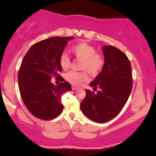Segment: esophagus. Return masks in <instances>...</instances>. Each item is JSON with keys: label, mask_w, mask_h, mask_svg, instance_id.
Masks as SVG:
<instances>
[{"label": "esophagus", "mask_w": 156, "mask_h": 156, "mask_svg": "<svg viewBox=\"0 0 156 156\" xmlns=\"http://www.w3.org/2000/svg\"><path fill=\"white\" fill-rule=\"evenodd\" d=\"M72 90H76V89H78V87H77V86H75V85H72Z\"/></svg>", "instance_id": "esophagus-1"}]
</instances>
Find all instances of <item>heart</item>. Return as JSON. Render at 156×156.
<instances>
[{"label":"heart","instance_id":"obj_1","mask_svg":"<svg viewBox=\"0 0 156 156\" xmlns=\"http://www.w3.org/2000/svg\"><path fill=\"white\" fill-rule=\"evenodd\" d=\"M70 52L77 59L81 60L79 69L82 72H69L66 75V79L74 85H80L88 80L87 72L92 76H97L103 71L105 66V57L97 53V49L85 42L73 45ZM59 64L61 69L67 70L71 66V60L65 53L60 55Z\"/></svg>","mask_w":156,"mask_h":156}]
</instances>
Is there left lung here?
<instances>
[{
	"label": "left lung",
	"mask_w": 156,
	"mask_h": 156,
	"mask_svg": "<svg viewBox=\"0 0 156 156\" xmlns=\"http://www.w3.org/2000/svg\"><path fill=\"white\" fill-rule=\"evenodd\" d=\"M103 52L104 68L90 84L94 91L86 90L81 103L82 112L97 123L108 122L118 115L133 86L131 66L125 53L111 45L103 47Z\"/></svg>",
	"instance_id": "8db88e82"
}]
</instances>
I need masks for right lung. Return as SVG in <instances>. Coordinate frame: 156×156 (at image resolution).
<instances>
[{"instance_id":"1","label":"right lung","mask_w":156,"mask_h":156,"mask_svg":"<svg viewBox=\"0 0 156 156\" xmlns=\"http://www.w3.org/2000/svg\"><path fill=\"white\" fill-rule=\"evenodd\" d=\"M73 37H52L31 46L22 61L18 74L19 88L25 106L37 119L51 120L62 113L61 97L72 86L59 75V58ZM53 76L62 81L54 86Z\"/></svg>"}]
</instances>
